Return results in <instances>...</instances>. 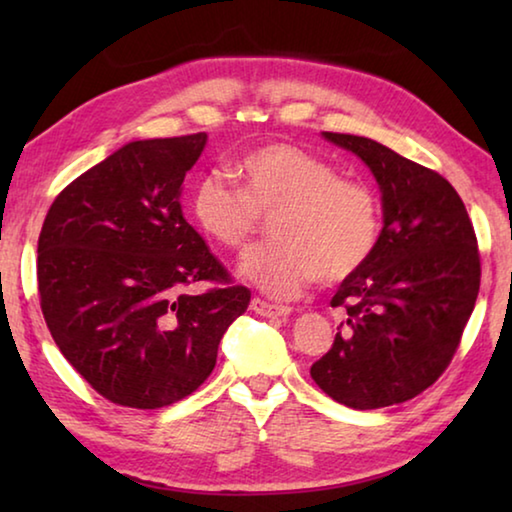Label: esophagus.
Returning a JSON list of instances; mask_svg holds the SVG:
<instances>
[{"instance_id":"obj_1","label":"esophagus","mask_w":512,"mask_h":512,"mask_svg":"<svg viewBox=\"0 0 512 512\" xmlns=\"http://www.w3.org/2000/svg\"><path fill=\"white\" fill-rule=\"evenodd\" d=\"M250 309H253L255 314H259V316H266V318L289 316V314H291V307L271 305V302H266V300H262V298H253V300H250Z\"/></svg>"}]
</instances>
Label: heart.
I'll return each instance as SVG.
<instances>
[{"label":"heart","instance_id":"heart-1","mask_svg":"<svg viewBox=\"0 0 512 512\" xmlns=\"http://www.w3.org/2000/svg\"><path fill=\"white\" fill-rule=\"evenodd\" d=\"M239 187L223 176L198 180L194 219L230 250L246 248L271 216V244L241 257L239 275L273 298L314 282L348 280L375 253L381 219L375 194L293 144L273 142L235 164Z\"/></svg>","mask_w":512,"mask_h":512}]
</instances>
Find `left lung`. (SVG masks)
<instances>
[{"instance_id": "8db88e82", "label": "left lung", "mask_w": 512, "mask_h": 512, "mask_svg": "<svg viewBox=\"0 0 512 512\" xmlns=\"http://www.w3.org/2000/svg\"><path fill=\"white\" fill-rule=\"evenodd\" d=\"M323 137L372 171L384 228L332 298L348 320L311 379L350 409H381L411 400L449 366L479 296V248L461 196L440 173L368 137Z\"/></svg>"}]
</instances>
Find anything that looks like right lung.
I'll list each match as a JSON object with an SVG mask.
<instances>
[{
    "label": "right lung",
    "instance_id": "add662e5",
    "mask_svg": "<svg viewBox=\"0 0 512 512\" xmlns=\"http://www.w3.org/2000/svg\"><path fill=\"white\" fill-rule=\"evenodd\" d=\"M205 144V133L128 142L69 183L42 223L38 291L49 332L94 391L131 409L192 395L250 302L180 207ZM203 279L222 287L184 291Z\"/></svg>",
    "mask_w": 512,
    "mask_h": 512
}]
</instances>
